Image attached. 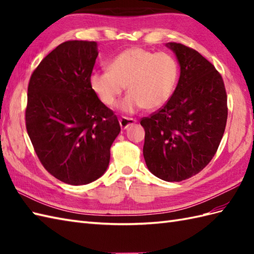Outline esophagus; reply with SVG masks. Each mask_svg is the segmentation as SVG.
Returning <instances> with one entry per match:
<instances>
[{
  "mask_svg": "<svg viewBox=\"0 0 254 254\" xmlns=\"http://www.w3.org/2000/svg\"><path fill=\"white\" fill-rule=\"evenodd\" d=\"M136 122L135 119H132V118H127V117H122L120 120H119V123H120V127L122 130H126L128 127L131 126V124H134Z\"/></svg>",
  "mask_w": 254,
  "mask_h": 254,
  "instance_id": "34e87169",
  "label": "esophagus"
}]
</instances>
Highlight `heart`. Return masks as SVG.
I'll list each match as a JSON object with an SVG mask.
<instances>
[{"label":"heart","mask_w":254,"mask_h":254,"mask_svg":"<svg viewBox=\"0 0 254 254\" xmlns=\"http://www.w3.org/2000/svg\"><path fill=\"white\" fill-rule=\"evenodd\" d=\"M108 68L90 74V88L102 104L112 107L127 86L128 94L120 104V109L127 113L165 106L179 79V65L174 57L137 47L119 53Z\"/></svg>","instance_id":"1"}]
</instances>
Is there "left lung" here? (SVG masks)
<instances>
[{"label": "left lung", "instance_id": "left-lung-1", "mask_svg": "<svg viewBox=\"0 0 254 254\" xmlns=\"http://www.w3.org/2000/svg\"><path fill=\"white\" fill-rule=\"evenodd\" d=\"M180 77L167 104L147 118L143 155L154 176L179 182L198 174L216 154L227 122L224 80L212 63L195 50L176 42Z\"/></svg>", "mask_w": 254, "mask_h": 254}]
</instances>
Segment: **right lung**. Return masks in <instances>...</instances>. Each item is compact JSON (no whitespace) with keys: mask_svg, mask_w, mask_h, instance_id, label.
Masks as SVG:
<instances>
[{"mask_svg":"<svg viewBox=\"0 0 254 254\" xmlns=\"http://www.w3.org/2000/svg\"><path fill=\"white\" fill-rule=\"evenodd\" d=\"M97 42L71 40L52 50L31 74L26 128L46 170L83 186L105 174L121 131L117 116L90 88Z\"/></svg>","mask_w":254,"mask_h":254,"instance_id":"1","label":"right lung"}]
</instances>
